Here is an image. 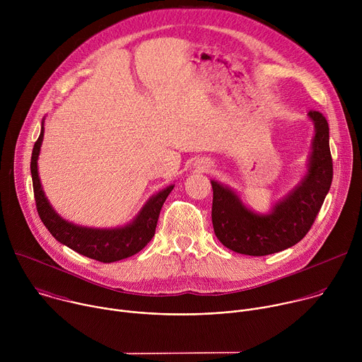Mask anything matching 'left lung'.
I'll return each instance as SVG.
<instances>
[{"label":"left lung","mask_w":362,"mask_h":362,"mask_svg":"<svg viewBox=\"0 0 362 362\" xmlns=\"http://www.w3.org/2000/svg\"><path fill=\"white\" fill-rule=\"evenodd\" d=\"M308 116L315 127L308 172L268 215L252 212L232 189L211 182L214 230L228 249L265 256L293 246L311 229L332 183V158L327 119L317 110Z\"/></svg>","instance_id":"8db88e82"}]
</instances>
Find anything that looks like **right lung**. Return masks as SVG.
Here are the masks:
<instances>
[{
  "label": "right lung",
  "instance_id": "add662e5",
  "mask_svg": "<svg viewBox=\"0 0 362 362\" xmlns=\"http://www.w3.org/2000/svg\"><path fill=\"white\" fill-rule=\"evenodd\" d=\"M44 137V123L41 124V133L34 143L33 154H31V177L34 187V197L37 212L40 215L41 222L49 230L60 243L69 246L80 255H84L98 262H116L126 259L129 256L140 252L154 236L156 225L159 221L160 209L173 189L168 186L159 193L153 194L136 216V219L123 226L115 229H95V228H84L77 226L69 221H64L59 214L51 208L49 202L47 200L37 169V160L40 154V147Z\"/></svg>",
  "mask_w": 362,
  "mask_h": 362
}]
</instances>
